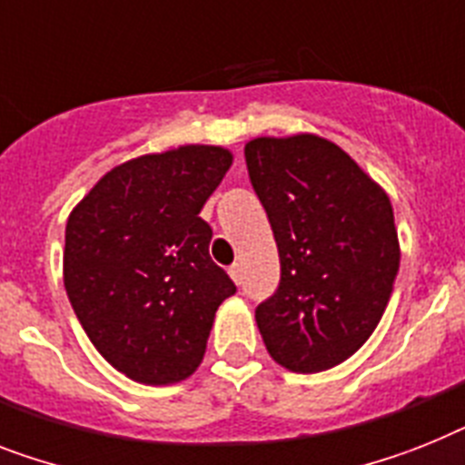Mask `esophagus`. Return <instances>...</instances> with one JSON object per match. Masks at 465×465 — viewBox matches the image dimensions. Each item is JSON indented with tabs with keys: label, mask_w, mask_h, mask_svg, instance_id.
Listing matches in <instances>:
<instances>
[{
	"label": "esophagus",
	"mask_w": 465,
	"mask_h": 465,
	"mask_svg": "<svg viewBox=\"0 0 465 465\" xmlns=\"http://www.w3.org/2000/svg\"><path fill=\"white\" fill-rule=\"evenodd\" d=\"M228 273H230V278H232V282H235V285H240V282H242V268H240V263H232V266L228 268Z\"/></svg>",
	"instance_id": "esophagus-1"
}]
</instances>
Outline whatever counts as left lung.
I'll list each match as a JSON object with an SVG mask.
<instances>
[{
  "instance_id": "left-lung-1",
  "label": "left lung",
  "mask_w": 465,
  "mask_h": 465,
  "mask_svg": "<svg viewBox=\"0 0 465 465\" xmlns=\"http://www.w3.org/2000/svg\"><path fill=\"white\" fill-rule=\"evenodd\" d=\"M244 156L280 256L256 325L275 363L321 373L359 351L385 313L401 259L392 204L325 137H254Z\"/></svg>"
}]
</instances>
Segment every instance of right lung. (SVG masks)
I'll return each instance as SVG.
<instances>
[{"instance_id": "obj_1", "label": "right lung", "mask_w": 465, "mask_h": 465, "mask_svg": "<svg viewBox=\"0 0 465 465\" xmlns=\"http://www.w3.org/2000/svg\"><path fill=\"white\" fill-rule=\"evenodd\" d=\"M232 152L183 144L111 168L66 223L64 285L80 325L111 366L142 385L190 378L235 282L209 256L199 211Z\"/></svg>"}]
</instances>
